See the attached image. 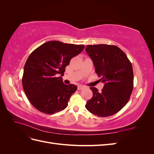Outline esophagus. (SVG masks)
Returning <instances> with one entry per match:
<instances>
[{
  "mask_svg": "<svg viewBox=\"0 0 154 154\" xmlns=\"http://www.w3.org/2000/svg\"><path fill=\"white\" fill-rule=\"evenodd\" d=\"M85 87L82 86V85H78V90H79V91L82 90V89H83V88H84Z\"/></svg>",
  "mask_w": 154,
  "mask_h": 154,
  "instance_id": "34e87169",
  "label": "esophagus"
}]
</instances>
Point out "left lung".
I'll return each instance as SVG.
<instances>
[{"label": "left lung", "instance_id": "1", "mask_svg": "<svg viewBox=\"0 0 154 154\" xmlns=\"http://www.w3.org/2000/svg\"><path fill=\"white\" fill-rule=\"evenodd\" d=\"M86 52L92 59L96 72L105 83L101 92L90 87L93 92L86 109L100 117L116 114L128 103L134 87L131 62L123 51L116 45H88Z\"/></svg>", "mask_w": 154, "mask_h": 154}]
</instances>
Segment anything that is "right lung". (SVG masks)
I'll return each instance as SVG.
<instances>
[{
    "label": "right lung",
    "instance_id": "right-lung-1",
    "mask_svg": "<svg viewBox=\"0 0 154 154\" xmlns=\"http://www.w3.org/2000/svg\"><path fill=\"white\" fill-rule=\"evenodd\" d=\"M83 45L49 41L32 51L25 63L22 85L31 105L47 114L66 108L77 86L64 84L62 78L70 60L84 49Z\"/></svg>",
    "mask_w": 154,
    "mask_h": 154
}]
</instances>
